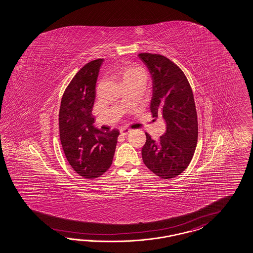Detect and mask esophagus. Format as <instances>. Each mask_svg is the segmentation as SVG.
Masks as SVG:
<instances>
[{
	"label": "esophagus",
	"instance_id": "34e87169",
	"mask_svg": "<svg viewBox=\"0 0 253 253\" xmlns=\"http://www.w3.org/2000/svg\"><path fill=\"white\" fill-rule=\"evenodd\" d=\"M120 131H121V133H122L123 135H126V134H128V133L130 132V129H128V128H122V129L120 130Z\"/></svg>",
	"mask_w": 253,
	"mask_h": 253
}]
</instances>
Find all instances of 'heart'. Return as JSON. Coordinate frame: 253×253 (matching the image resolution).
<instances>
[{"mask_svg": "<svg viewBox=\"0 0 253 253\" xmlns=\"http://www.w3.org/2000/svg\"><path fill=\"white\" fill-rule=\"evenodd\" d=\"M119 76L122 78L123 83L129 82L134 79H145V74L141 68L126 66L120 70Z\"/></svg>", "mask_w": 253, "mask_h": 253, "instance_id": "b5f03b06", "label": "heart"}]
</instances>
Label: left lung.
Segmentation results:
<instances>
[{
	"instance_id": "8db88e82",
	"label": "left lung",
	"mask_w": 253,
	"mask_h": 253,
	"mask_svg": "<svg viewBox=\"0 0 253 253\" xmlns=\"http://www.w3.org/2000/svg\"><path fill=\"white\" fill-rule=\"evenodd\" d=\"M152 78L150 109L161 115L167 130L159 140L148 133L142 149L144 163L161 178H175L187 169L198 139V121L191 85L183 72L160 54L140 53Z\"/></svg>"
}]
</instances>
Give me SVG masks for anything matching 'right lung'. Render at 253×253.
<instances>
[{
	"instance_id": "add662e5",
	"label": "right lung",
	"mask_w": 253,
	"mask_h": 253,
	"mask_svg": "<svg viewBox=\"0 0 253 253\" xmlns=\"http://www.w3.org/2000/svg\"><path fill=\"white\" fill-rule=\"evenodd\" d=\"M104 60L86 63L75 75L62 96L59 126L62 149L69 164L85 178L109 169L116 149L118 130L101 131L93 125L97 76Z\"/></svg>"
}]
</instances>
